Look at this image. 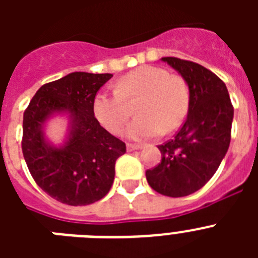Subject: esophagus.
Wrapping results in <instances>:
<instances>
[{
	"mask_svg": "<svg viewBox=\"0 0 258 258\" xmlns=\"http://www.w3.org/2000/svg\"><path fill=\"white\" fill-rule=\"evenodd\" d=\"M140 149H141L140 145H134V143H127V145H126V150L129 152L136 151V150H140Z\"/></svg>",
	"mask_w": 258,
	"mask_h": 258,
	"instance_id": "34e87169",
	"label": "esophagus"
}]
</instances>
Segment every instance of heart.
<instances>
[{"instance_id":"heart-1","label":"heart","mask_w":258,"mask_h":258,"mask_svg":"<svg viewBox=\"0 0 258 258\" xmlns=\"http://www.w3.org/2000/svg\"><path fill=\"white\" fill-rule=\"evenodd\" d=\"M138 97V117L125 131L133 141L149 140L164 129L174 131L187 115L190 93L183 79L164 68L141 66L118 80L115 92L103 90L95 95L94 116L107 131L117 133L131 116L126 102Z\"/></svg>"}]
</instances>
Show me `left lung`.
Wrapping results in <instances>:
<instances>
[{"label": "left lung", "instance_id": "left-lung-1", "mask_svg": "<svg viewBox=\"0 0 258 258\" xmlns=\"http://www.w3.org/2000/svg\"><path fill=\"white\" fill-rule=\"evenodd\" d=\"M161 60L183 77L190 104L178 133L159 146L161 163L146 178L161 195L181 198L200 190L217 172L229 150L234 107L225 83L206 67L173 56Z\"/></svg>", "mask_w": 258, "mask_h": 258}]
</instances>
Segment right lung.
Listing matches in <instances>:
<instances>
[{
    "instance_id": "add662e5",
    "label": "right lung",
    "mask_w": 258,
    "mask_h": 258,
    "mask_svg": "<svg viewBox=\"0 0 258 258\" xmlns=\"http://www.w3.org/2000/svg\"><path fill=\"white\" fill-rule=\"evenodd\" d=\"M111 74L72 72L41 86L23 116V156L36 183L67 206H88L111 190L115 163L125 154L122 141L94 116L97 92ZM67 114L68 134L55 146L44 136L50 118Z\"/></svg>"
}]
</instances>
